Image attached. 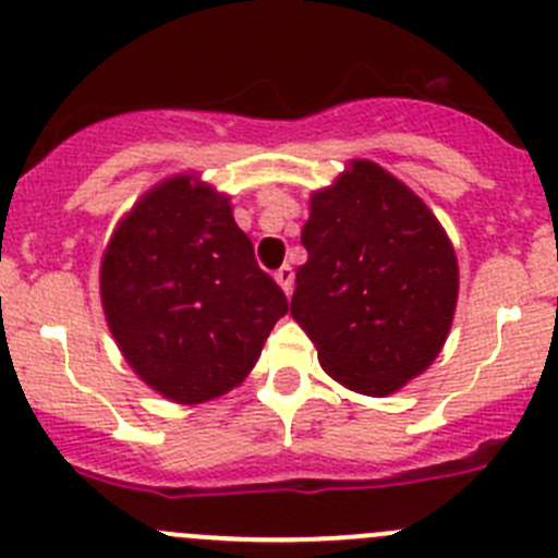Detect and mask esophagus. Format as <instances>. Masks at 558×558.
<instances>
[{"instance_id": "34e87169", "label": "esophagus", "mask_w": 558, "mask_h": 558, "mask_svg": "<svg viewBox=\"0 0 558 558\" xmlns=\"http://www.w3.org/2000/svg\"><path fill=\"white\" fill-rule=\"evenodd\" d=\"M293 279H295V274L290 265H282V268L276 270V282H279V288H282L288 295H290V290H293Z\"/></svg>"}]
</instances>
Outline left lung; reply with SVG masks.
I'll return each instance as SVG.
<instances>
[{"label": "left lung", "mask_w": 558, "mask_h": 558, "mask_svg": "<svg viewBox=\"0 0 558 558\" xmlns=\"http://www.w3.org/2000/svg\"><path fill=\"white\" fill-rule=\"evenodd\" d=\"M290 315L320 367L348 389L386 397L441 353L458 304V257L433 210L373 161L310 199Z\"/></svg>", "instance_id": "obj_1"}]
</instances>
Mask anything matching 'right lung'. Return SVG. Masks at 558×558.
<instances>
[{
  "label": "right lung",
  "instance_id": "add662e5",
  "mask_svg": "<svg viewBox=\"0 0 558 558\" xmlns=\"http://www.w3.org/2000/svg\"><path fill=\"white\" fill-rule=\"evenodd\" d=\"M100 301L125 362L180 405L214 400L257 364L282 288L259 270L230 196L191 174L147 191L100 263Z\"/></svg>",
  "mask_w": 558,
  "mask_h": 558
}]
</instances>
